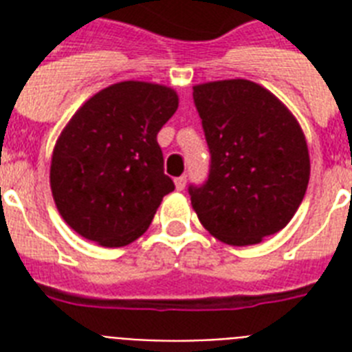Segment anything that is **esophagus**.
Returning a JSON list of instances; mask_svg holds the SVG:
<instances>
[{"label":"esophagus","mask_w":352,"mask_h":352,"mask_svg":"<svg viewBox=\"0 0 352 352\" xmlns=\"http://www.w3.org/2000/svg\"><path fill=\"white\" fill-rule=\"evenodd\" d=\"M175 188H177V190H179V192L186 188V175L177 177V179H175Z\"/></svg>","instance_id":"obj_1"}]
</instances>
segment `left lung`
Wrapping results in <instances>:
<instances>
[{
  "label": "left lung",
  "mask_w": 352,
  "mask_h": 352,
  "mask_svg": "<svg viewBox=\"0 0 352 352\" xmlns=\"http://www.w3.org/2000/svg\"><path fill=\"white\" fill-rule=\"evenodd\" d=\"M193 104L210 149L208 179L188 186L201 225L234 246L285 228L311 175L300 124L250 80L195 85Z\"/></svg>",
  "instance_id": "8db88e82"
}]
</instances>
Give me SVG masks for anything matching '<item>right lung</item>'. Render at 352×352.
<instances>
[{"label": "right lung", "instance_id": "1", "mask_svg": "<svg viewBox=\"0 0 352 352\" xmlns=\"http://www.w3.org/2000/svg\"><path fill=\"white\" fill-rule=\"evenodd\" d=\"M177 93L148 82L113 84L80 107L54 146L51 190L74 232L102 246L138 239L175 184L157 135Z\"/></svg>", "mask_w": 352, "mask_h": 352}]
</instances>
